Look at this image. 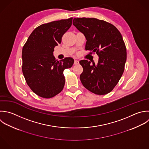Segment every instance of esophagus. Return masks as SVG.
<instances>
[{
	"label": "esophagus",
	"instance_id": "obj_1",
	"mask_svg": "<svg viewBox=\"0 0 149 149\" xmlns=\"http://www.w3.org/2000/svg\"><path fill=\"white\" fill-rule=\"evenodd\" d=\"M79 64V61L78 60H74V64L75 65H77Z\"/></svg>",
	"mask_w": 149,
	"mask_h": 149
}]
</instances>
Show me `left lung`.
<instances>
[{"label":"left lung","mask_w":149,"mask_h":149,"mask_svg":"<svg viewBox=\"0 0 149 149\" xmlns=\"http://www.w3.org/2000/svg\"><path fill=\"white\" fill-rule=\"evenodd\" d=\"M73 25L84 35L86 50L99 56L96 65L86 60L79 61L84 69L80 75L82 85L93 93H109L121 78L127 60L121 33L111 24L93 18H74Z\"/></svg>","instance_id":"obj_1"}]
</instances>
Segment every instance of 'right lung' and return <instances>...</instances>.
<instances>
[{"label":"right lung","instance_id":"obj_1","mask_svg":"<svg viewBox=\"0 0 149 149\" xmlns=\"http://www.w3.org/2000/svg\"><path fill=\"white\" fill-rule=\"evenodd\" d=\"M72 18L43 24L36 28L22 48V73L31 89L43 98H51L63 89V71L71 68L74 59L57 61L53 56L54 47L70 28Z\"/></svg>","mask_w":149,"mask_h":149}]
</instances>
